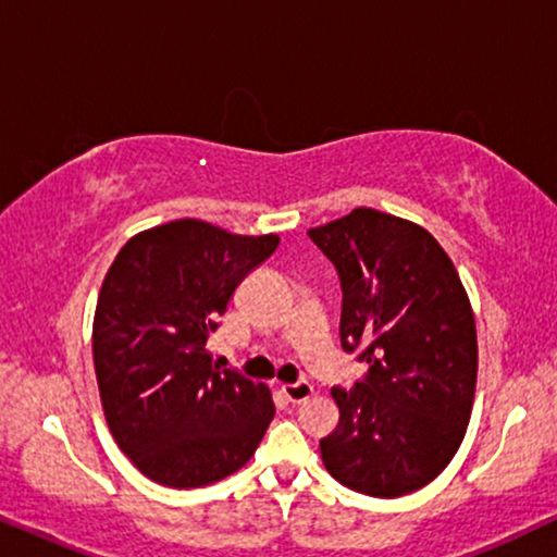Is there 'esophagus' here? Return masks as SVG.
Returning a JSON list of instances; mask_svg holds the SVG:
<instances>
[{"label": "esophagus", "instance_id": "1", "mask_svg": "<svg viewBox=\"0 0 557 557\" xmlns=\"http://www.w3.org/2000/svg\"><path fill=\"white\" fill-rule=\"evenodd\" d=\"M281 393H284L286 400L304 403V400H309L311 395H314V387H311L309 383H284V385H281Z\"/></svg>", "mask_w": 557, "mask_h": 557}]
</instances>
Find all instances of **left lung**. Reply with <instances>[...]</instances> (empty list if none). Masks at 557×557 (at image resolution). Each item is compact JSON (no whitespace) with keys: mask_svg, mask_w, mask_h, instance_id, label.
I'll return each instance as SVG.
<instances>
[{"mask_svg":"<svg viewBox=\"0 0 557 557\" xmlns=\"http://www.w3.org/2000/svg\"><path fill=\"white\" fill-rule=\"evenodd\" d=\"M337 265L339 337L368 375L332 387L339 423L319 441L330 474L370 497L431 484L459 451L474 408L476 322L451 258L418 223L355 208L309 227Z\"/></svg>","mask_w":557,"mask_h":557,"instance_id":"obj_1","label":"left lung"}]
</instances>
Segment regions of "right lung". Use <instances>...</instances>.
<instances>
[{"label": "right lung", "instance_id": "right-lung-1", "mask_svg": "<svg viewBox=\"0 0 557 557\" xmlns=\"http://www.w3.org/2000/svg\"><path fill=\"white\" fill-rule=\"evenodd\" d=\"M197 218L136 233L113 258L94 317V364L113 441L151 482L231 476L273 421L271 391L208 349L235 286L278 248Z\"/></svg>", "mask_w": 557, "mask_h": 557}]
</instances>
